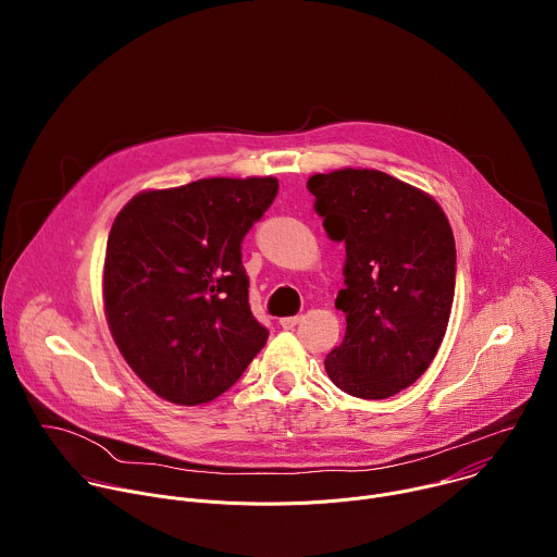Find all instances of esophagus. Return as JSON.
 <instances>
[{"label": "esophagus", "instance_id": "34e87169", "mask_svg": "<svg viewBox=\"0 0 557 557\" xmlns=\"http://www.w3.org/2000/svg\"><path fill=\"white\" fill-rule=\"evenodd\" d=\"M299 322H301V317H299V314H295V317H282V320H280V326H282V329H286V331H290V329H295Z\"/></svg>", "mask_w": 557, "mask_h": 557}]
</instances>
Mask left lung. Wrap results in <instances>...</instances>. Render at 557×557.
<instances>
[{
    "label": "left lung",
    "mask_w": 557,
    "mask_h": 557,
    "mask_svg": "<svg viewBox=\"0 0 557 557\" xmlns=\"http://www.w3.org/2000/svg\"><path fill=\"white\" fill-rule=\"evenodd\" d=\"M331 240L346 245L344 342L324 366L359 399H387L434 361L447 331L456 247L449 220L425 191L376 170H335L308 178Z\"/></svg>",
    "instance_id": "1"
}]
</instances>
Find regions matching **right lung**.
Wrapping results in <instances>:
<instances>
[{
    "mask_svg": "<svg viewBox=\"0 0 557 557\" xmlns=\"http://www.w3.org/2000/svg\"><path fill=\"white\" fill-rule=\"evenodd\" d=\"M277 178H202L136 194L114 218L103 308L136 376L178 406L213 401L243 376L269 331L249 306L243 237Z\"/></svg>",
    "mask_w": 557,
    "mask_h": 557,
    "instance_id": "right-lung-1",
    "label": "right lung"
}]
</instances>
